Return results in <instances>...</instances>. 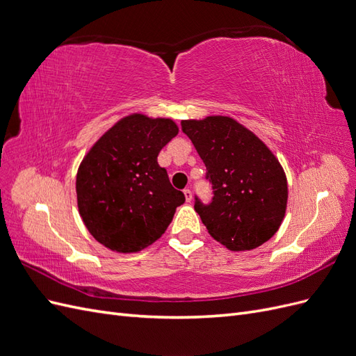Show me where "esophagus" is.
<instances>
[{
  "label": "esophagus",
  "instance_id": "34e87169",
  "mask_svg": "<svg viewBox=\"0 0 356 356\" xmlns=\"http://www.w3.org/2000/svg\"><path fill=\"white\" fill-rule=\"evenodd\" d=\"M184 196H186V200H187V202H191L193 195H191V190H190V188H186V190H184Z\"/></svg>",
  "mask_w": 356,
  "mask_h": 356
}]
</instances>
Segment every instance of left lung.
I'll return each mask as SVG.
<instances>
[{"label":"left lung","instance_id":"8db88e82","mask_svg":"<svg viewBox=\"0 0 356 356\" xmlns=\"http://www.w3.org/2000/svg\"><path fill=\"white\" fill-rule=\"evenodd\" d=\"M212 184V202L196 196L195 209L212 238L232 251L263 245L281 227L288 184L285 172L260 138L232 117L182 120Z\"/></svg>","mask_w":356,"mask_h":356}]
</instances>
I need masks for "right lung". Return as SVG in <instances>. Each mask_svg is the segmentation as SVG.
Here are the masks:
<instances>
[{
	"instance_id": "1",
	"label": "right lung",
	"mask_w": 356,
	"mask_h": 356,
	"mask_svg": "<svg viewBox=\"0 0 356 356\" xmlns=\"http://www.w3.org/2000/svg\"><path fill=\"white\" fill-rule=\"evenodd\" d=\"M178 126L170 118L131 114L106 131L84 156L75 190L80 217L93 238L115 252L154 243L186 202L157 156Z\"/></svg>"
}]
</instances>
